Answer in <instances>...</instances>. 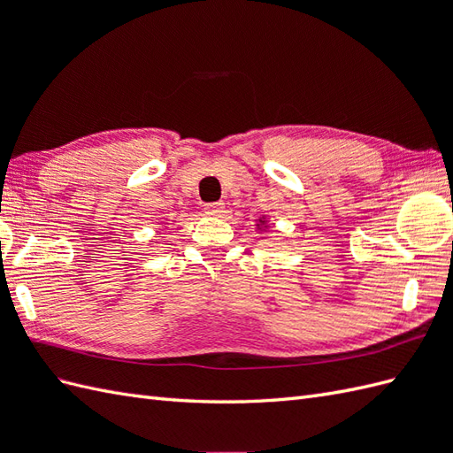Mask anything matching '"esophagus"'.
<instances>
[{"mask_svg":"<svg viewBox=\"0 0 453 453\" xmlns=\"http://www.w3.org/2000/svg\"><path fill=\"white\" fill-rule=\"evenodd\" d=\"M223 210H225V205L221 202H213V203H205L203 205V211L208 213V215H211V217L223 215Z\"/></svg>","mask_w":453,"mask_h":453,"instance_id":"1","label":"esophagus"}]
</instances>
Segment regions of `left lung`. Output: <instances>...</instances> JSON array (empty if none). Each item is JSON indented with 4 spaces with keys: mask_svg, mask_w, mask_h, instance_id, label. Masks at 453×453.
I'll list each match as a JSON object with an SVG mask.
<instances>
[{
    "mask_svg": "<svg viewBox=\"0 0 453 453\" xmlns=\"http://www.w3.org/2000/svg\"><path fill=\"white\" fill-rule=\"evenodd\" d=\"M258 223H265V221H263V219H258Z\"/></svg>",
    "mask_w": 453,
    "mask_h": 453,
    "instance_id": "8db88e82",
    "label": "left lung"
}]
</instances>
